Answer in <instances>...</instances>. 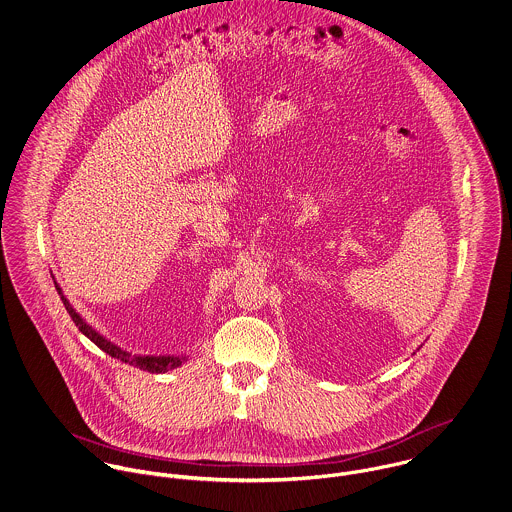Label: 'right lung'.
<instances>
[{
	"label": "right lung",
	"instance_id": "1",
	"mask_svg": "<svg viewBox=\"0 0 512 512\" xmlns=\"http://www.w3.org/2000/svg\"><path fill=\"white\" fill-rule=\"evenodd\" d=\"M55 289H57V293L61 295L63 305L67 308V312L71 314L73 322L79 326V330H81L87 338H91L108 356H112V358H116V360H122L124 364L136 366V368H140V370H148V372H152V374L170 372V370L182 366V362L186 360L184 356H136V354H130V352L118 348L116 344H112L110 340H106L93 326H89V324L81 318V314H79L75 308L71 307V303L63 297V291H61V287H59L57 283H55Z\"/></svg>",
	"mask_w": 512,
	"mask_h": 512
}]
</instances>
